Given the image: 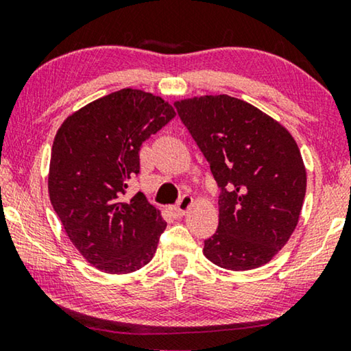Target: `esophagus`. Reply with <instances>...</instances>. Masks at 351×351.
Returning <instances> with one entry per match:
<instances>
[{
    "mask_svg": "<svg viewBox=\"0 0 351 351\" xmlns=\"http://www.w3.org/2000/svg\"><path fill=\"white\" fill-rule=\"evenodd\" d=\"M191 206H193V198H191L190 195H184L180 198L179 204L172 208V214H174L176 217H182V215H185L186 213H189Z\"/></svg>",
    "mask_w": 351,
    "mask_h": 351,
    "instance_id": "obj_1",
    "label": "esophagus"
}]
</instances>
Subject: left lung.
<instances>
[{"instance_id":"1","label":"left lung","mask_w":351,"mask_h":351,"mask_svg":"<svg viewBox=\"0 0 351 351\" xmlns=\"http://www.w3.org/2000/svg\"><path fill=\"white\" fill-rule=\"evenodd\" d=\"M176 108L220 189L219 227L204 256L234 271L265 265L289 241L304 204L306 171L294 137L227 94L177 100Z\"/></svg>"}]
</instances>
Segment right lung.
Segmentation results:
<instances>
[{"instance_id": "add662e5", "label": "right lung", "mask_w": 351, "mask_h": 351, "mask_svg": "<svg viewBox=\"0 0 351 351\" xmlns=\"http://www.w3.org/2000/svg\"><path fill=\"white\" fill-rule=\"evenodd\" d=\"M176 110L141 89H121L80 108L52 143L51 204L81 256L112 275L152 261L166 222L145 195L128 198L141 171L142 143L166 126Z\"/></svg>"}]
</instances>
